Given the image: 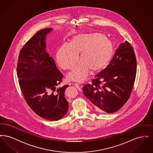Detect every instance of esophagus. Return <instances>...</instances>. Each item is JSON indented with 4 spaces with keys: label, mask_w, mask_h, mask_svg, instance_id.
<instances>
[{
    "label": "esophagus",
    "mask_w": 153,
    "mask_h": 153,
    "mask_svg": "<svg viewBox=\"0 0 153 153\" xmlns=\"http://www.w3.org/2000/svg\"><path fill=\"white\" fill-rule=\"evenodd\" d=\"M74 85L75 87L77 88L79 91H81V89H82V86L81 85H80V84H78V83H75V84H74Z\"/></svg>",
    "instance_id": "obj_1"
}]
</instances>
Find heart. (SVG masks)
Returning a JSON list of instances; mask_svg holds the SVG:
<instances>
[{
	"instance_id": "obj_1",
	"label": "heart",
	"mask_w": 153,
	"mask_h": 153,
	"mask_svg": "<svg viewBox=\"0 0 153 153\" xmlns=\"http://www.w3.org/2000/svg\"><path fill=\"white\" fill-rule=\"evenodd\" d=\"M114 52L111 42L100 33L77 34L73 36L67 45H62L56 54L59 66L65 71L72 70L68 76L69 80L82 82L89 71L97 72L109 63Z\"/></svg>"
}]
</instances>
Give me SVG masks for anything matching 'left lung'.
<instances>
[{
	"instance_id": "8db88e82",
	"label": "left lung",
	"mask_w": 153,
	"mask_h": 153,
	"mask_svg": "<svg viewBox=\"0 0 153 153\" xmlns=\"http://www.w3.org/2000/svg\"><path fill=\"white\" fill-rule=\"evenodd\" d=\"M137 73V59L131 44H120L108 66L83 87L84 95L99 112L114 113L129 99Z\"/></svg>"
}]
</instances>
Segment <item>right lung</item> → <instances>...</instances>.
<instances>
[{
	"label": "right lung",
	"mask_w": 153,
	"mask_h": 153,
	"mask_svg": "<svg viewBox=\"0 0 153 153\" xmlns=\"http://www.w3.org/2000/svg\"><path fill=\"white\" fill-rule=\"evenodd\" d=\"M51 28L40 30L25 44L17 63V76L23 97L36 114L57 120L65 116L69 107L64 93L68 85L57 89L63 74L45 50V36Z\"/></svg>",
	"instance_id": "1"
}]
</instances>
